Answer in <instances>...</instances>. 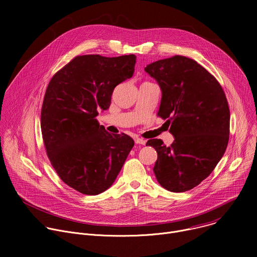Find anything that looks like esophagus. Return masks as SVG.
I'll list each match as a JSON object with an SVG mask.
<instances>
[{"label":"esophagus","mask_w":257,"mask_h":257,"mask_svg":"<svg viewBox=\"0 0 257 257\" xmlns=\"http://www.w3.org/2000/svg\"><path fill=\"white\" fill-rule=\"evenodd\" d=\"M134 141H135L136 144H142V145H144V144L146 143V140H144V139H142V138H138V137H135V138H134Z\"/></svg>","instance_id":"obj_1"}]
</instances>
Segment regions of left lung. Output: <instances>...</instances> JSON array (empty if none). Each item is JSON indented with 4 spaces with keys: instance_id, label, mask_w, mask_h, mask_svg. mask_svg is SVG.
I'll return each mask as SVG.
<instances>
[{
    "instance_id": "8db88e82",
    "label": "left lung",
    "mask_w": 257,
    "mask_h": 257,
    "mask_svg": "<svg viewBox=\"0 0 257 257\" xmlns=\"http://www.w3.org/2000/svg\"><path fill=\"white\" fill-rule=\"evenodd\" d=\"M162 90L158 115L168 119L171 146L150 139L158 153L154 172L162 187L184 192L200 184L223 158L230 133V109L217 80L196 61L183 57L144 68Z\"/></svg>"
}]
</instances>
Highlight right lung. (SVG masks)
<instances>
[{
  "label": "right lung",
  "mask_w": 257,
  "mask_h": 257,
  "mask_svg": "<svg viewBox=\"0 0 257 257\" xmlns=\"http://www.w3.org/2000/svg\"><path fill=\"white\" fill-rule=\"evenodd\" d=\"M135 55L78 56L51 79L41 128L52 166L62 181L86 195L113 185L134 141L111 134L95 119L111 104L115 87L133 76Z\"/></svg>",
  "instance_id": "add662e5"
}]
</instances>
